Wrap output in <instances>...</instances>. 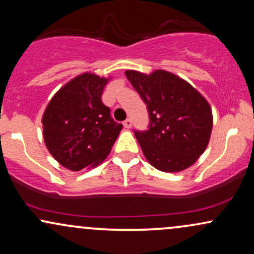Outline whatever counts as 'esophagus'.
I'll list each match as a JSON object with an SVG mask.
<instances>
[{"label": "esophagus", "instance_id": "34e87169", "mask_svg": "<svg viewBox=\"0 0 254 254\" xmlns=\"http://www.w3.org/2000/svg\"><path fill=\"white\" fill-rule=\"evenodd\" d=\"M123 124L127 129H130V127H132V121H131V119H127V121H124Z\"/></svg>", "mask_w": 254, "mask_h": 254}]
</instances>
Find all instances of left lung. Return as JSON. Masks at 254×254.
Wrapping results in <instances>:
<instances>
[{
    "mask_svg": "<svg viewBox=\"0 0 254 254\" xmlns=\"http://www.w3.org/2000/svg\"><path fill=\"white\" fill-rule=\"evenodd\" d=\"M147 105L149 129L135 131L148 162L162 172H182L199 159L212 130L206 99L188 81L170 71H125Z\"/></svg>",
    "mask_w": 254,
    "mask_h": 254,
    "instance_id": "8db88e82",
    "label": "left lung"
}]
</instances>
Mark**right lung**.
I'll return each instance as SVG.
<instances>
[{
	"instance_id": "add662e5",
	"label": "right lung",
	"mask_w": 254,
	"mask_h": 254,
	"mask_svg": "<svg viewBox=\"0 0 254 254\" xmlns=\"http://www.w3.org/2000/svg\"><path fill=\"white\" fill-rule=\"evenodd\" d=\"M109 80L83 72L64 84L44 111V142L68 170L81 171L101 164L123 127L111 118V110L101 101Z\"/></svg>"
}]
</instances>
